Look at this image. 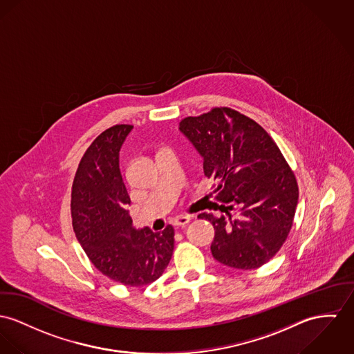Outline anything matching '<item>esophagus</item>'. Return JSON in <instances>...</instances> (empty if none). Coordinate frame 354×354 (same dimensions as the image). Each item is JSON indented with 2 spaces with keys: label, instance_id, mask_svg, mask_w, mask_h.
Returning a JSON list of instances; mask_svg holds the SVG:
<instances>
[{
  "label": "esophagus",
  "instance_id": "1",
  "mask_svg": "<svg viewBox=\"0 0 354 354\" xmlns=\"http://www.w3.org/2000/svg\"><path fill=\"white\" fill-rule=\"evenodd\" d=\"M190 221L191 218L189 217V216H179V217H176L174 219V225L183 227V226H186Z\"/></svg>",
  "mask_w": 354,
  "mask_h": 354
}]
</instances>
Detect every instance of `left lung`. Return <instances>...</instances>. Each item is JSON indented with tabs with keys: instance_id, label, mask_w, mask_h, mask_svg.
I'll list each match as a JSON object with an SVG mask.
<instances>
[{
	"instance_id": "left-lung-1",
	"label": "left lung",
	"mask_w": 354,
	"mask_h": 354,
	"mask_svg": "<svg viewBox=\"0 0 354 354\" xmlns=\"http://www.w3.org/2000/svg\"><path fill=\"white\" fill-rule=\"evenodd\" d=\"M179 132L203 159V172L217 182L222 212L201 213L216 230L212 253L218 263L254 270L286 241L298 205V183L271 136L253 120L216 108L180 121ZM229 209H237L232 216Z\"/></svg>"
}]
</instances>
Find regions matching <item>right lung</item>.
Here are the masks:
<instances>
[{
    "mask_svg": "<svg viewBox=\"0 0 354 354\" xmlns=\"http://www.w3.org/2000/svg\"><path fill=\"white\" fill-rule=\"evenodd\" d=\"M132 125H114L87 148L75 174L71 214L75 236L94 267L114 281L140 287L163 274L174 252V227L137 229L120 169Z\"/></svg>",
    "mask_w": 354,
    "mask_h": 354,
    "instance_id": "1",
    "label": "right lung"
}]
</instances>
